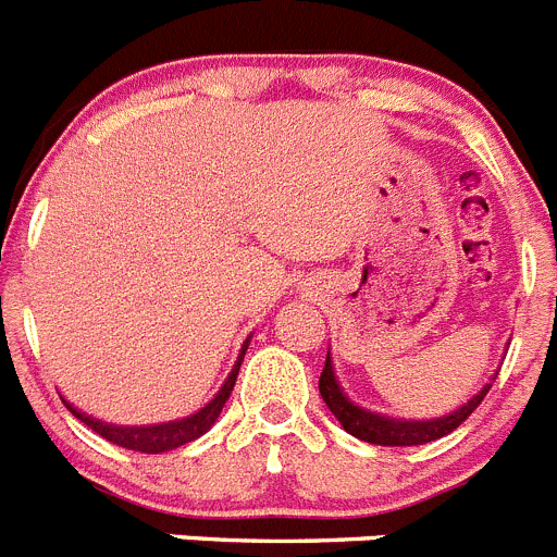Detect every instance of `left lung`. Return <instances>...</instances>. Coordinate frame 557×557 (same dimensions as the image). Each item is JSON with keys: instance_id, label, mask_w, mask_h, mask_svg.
<instances>
[{"instance_id": "obj_1", "label": "left lung", "mask_w": 557, "mask_h": 557, "mask_svg": "<svg viewBox=\"0 0 557 557\" xmlns=\"http://www.w3.org/2000/svg\"><path fill=\"white\" fill-rule=\"evenodd\" d=\"M318 387H321L323 401H326L329 410H332L334 418L343 424V430H346L348 435L359 437V441H366V444L376 446H421L430 444V441H437V437L449 435V432H455L457 426L480 407V401L488 396L491 391V385H485L476 396H471L460 410L449 412V416L444 418H432V421H401V418L379 416V412H368L362 410V407L354 405L351 398L339 391L337 376H334L332 368V357H329V354Z\"/></svg>"}]
</instances>
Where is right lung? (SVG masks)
<instances>
[{"mask_svg":"<svg viewBox=\"0 0 557 557\" xmlns=\"http://www.w3.org/2000/svg\"><path fill=\"white\" fill-rule=\"evenodd\" d=\"M248 343L250 339H245L243 343V351H239V357H236V366L231 368L228 379H225V385L218 391V396L211 398L206 407H200L195 416H186V418H181V421H170V424H156V426H113V424H102V421H97V418L86 416V412H81L77 407L69 405V401H63V405L72 410V416L81 418L88 430H95L97 435L106 437V441H111V444L122 446V449L145 451V455H161V451L178 449V446L191 444L195 437L206 435V432L211 430V424H214V421L220 418V412H223L225 401H228L231 391H234V385H236V373H239V366H243L245 351H248Z\"/></svg>","mask_w":557,"mask_h":557,"instance_id":"add662e5","label":"right lung"}]
</instances>
